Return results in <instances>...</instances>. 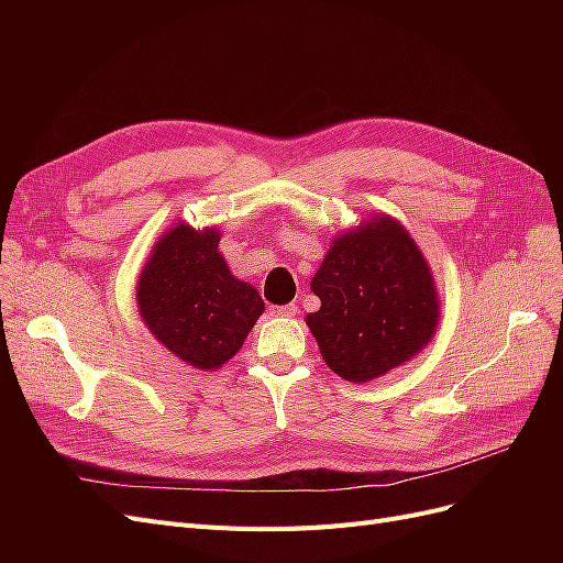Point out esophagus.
<instances>
[{"label": "esophagus", "mask_w": 563, "mask_h": 563, "mask_svg": "<svg viewBox=\"0 0 563 563\" xmlns=\"http://www.w3.org/2000/svg\"><path fill=\"white\" fill-rule=\"evenodd\" d=\"M296 312H298V305L296 302L275 305V308H272V314H275V317H294Z\"/></svg>", "instance_id": "34e87169"}]
</instances>
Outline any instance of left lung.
I'll use <instances>...</instances> for the list:
<instances>
[{
	"instance_id": "left-lung-1",
	"label": "left lung",
	"mask_w": 563,
	"mask_h": 563,
	"mask_svg": "<svg viewBox=\"0 0 563 563\" xmlns=\"http://www.w3.org/2000/svg\"><path fill=\"white\" fill-rule=\"evenodd\" d=\"M310 288L321 308L305 321L323 362L350 383L397 368L437 331L430 265L395 218L373 216L335 236Z\"/></svg>"
}]
</instances>
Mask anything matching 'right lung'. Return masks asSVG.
I'll list each match as a JSON object with an SVG mask.
<instances>
[{"label":"right lung","mask_w":563,"mask_h":563,"mask_svg":"<svg viewBox=\"0 0 563 563\" xmlns=\"http://www.w3.org/2000/svg\"><path fill=\"white\" fill-rule=\"evenodd\" d=\"M218 242L216 228L178 223L152 249L135 296L150 333L203 371L232 360L265 310L258 291L232 275Z\"/></svg>","instance_id":"right-lung-1"}]
</instances>
